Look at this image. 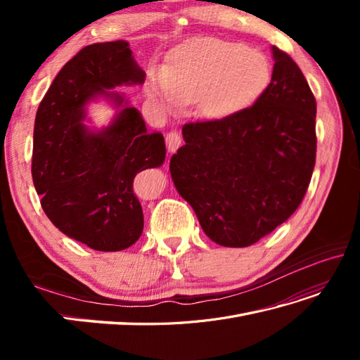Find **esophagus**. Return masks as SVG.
<instances>
[{
	"mask_svg": "<svg viewBox=\"0 0 360 360\" xmlns=\"http://www.w3.org/2000/svg\"><path fill=\"white\" fill-rule=\"evenodd\" d=\"M165 143H167L168 151H171V153L179 148V146L181 144V136L177 130H169V132L165 135Z\"/></svg>",
	"mask_w": 360,
	"mask_h": 360,
	"instance_id": "34e87169",
	"label": "esophagus"
}]
</instances>
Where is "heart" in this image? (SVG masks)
Instances as JSON below:
<instances>
[{
    "label": "heart",
    "mask_w": 360,
    "mask_h": 360,
    "mask_svg": "<svg viewBox=\"0 0 360 360\" xmlns=\"http://www.w3.org/2000/svg\"><path fill=\"white\" fill-rule=\"evenodd\" d=\"M271 66L263 52L217 37H198L174 49L147 93L158 105L193 103L209 118H224L252 105L264 93Z\"/></svg>",
    "instance_id": "obj_1"
}]
</instances>
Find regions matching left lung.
<instances>
[{
	"instance_id": "obj_1",
	"label": "left lung",
	"mask_w": 360,
	"mask_h": 360,
	"mask_svg": "<svg viewBox=\"0 0 360 360\" xmlns=\"http://www.w3.org/2000/svg\"><path fill=\"white\" fill-rule=\"evenodd\" d=\"M271 81L252 106L183 126L169 160L176 189L217 245L245 248L300 205L317 153V103L302 70L271 46Z\"/></svg>"
}]
</instances>
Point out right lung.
<instances>
[{"instance_id":"1","label":"right lung","mask_w":360,"mask_h":360,"mask_svg":"<svg viewBox=\"0 0 360 360\" xmlns=\"http://www.w3.org/2000/svg\"><path fill=\"white\" fill-rule=\"evenodd\" d=\"M144 79L127 41L94 43L64 64L36 114L31 174L41 209L61 233L103 252L132 246L143 234L134 180L165 160L163 135L148 132L122 94L106 91ZM96 94L122 108L101 133L83 124Z\"/></svg>"}]
</instances>
